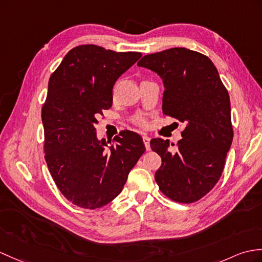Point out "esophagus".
Masks as SVG:
<instances>
[{
	"label": "esophagus",
	"mask_w": 262,
	"mask_h": 262,
	"mask_svg": "<svg viewBox=\"0 0 262 262\" xmlns=\"http://www.w3.org/2000/svg\"><path fill=\"white\" fill-rule=\"evenodd\" d=\"M149 137L148 136H143V142H144V145H145V148H146V150H149V148H150V146H149Z\"/></svg>",
	"instance_id": "1"
}]
</instances>
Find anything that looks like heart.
<instances>
[{
	"label": "heart",
	"instance_id": "heart-1",
	"mask_svg": "<svg viewBox=\"0 0 262 262\" xmlns=\"http://www.w3.org/2000/svg\"><path fill=\"white\" fill-rule=\"evenodd\" d=\"M132 121H133L134 125H136V126H138V127H145L146 125H147V123H146V119L143 118V117H141V116L134 117V118L132 119Z\"/></svg>",
	"mask_w": 262,
	"mask_h": 262
}]
</instances>
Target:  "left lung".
<instances>
[{"label": "left lung", "mask_w": 262, "mask_h": 262, "mask_svg": "<svg viewBox=\"0 0 262 262\" xmlns=\"http://www.w3.org/2000/svg\"><path fill=\"white\" fill-rule=\"evenodd\" d=\"M137 66L163 79V113L186 125L176 145L161 138L150 141L162 159L156 183L175 202H196L220 180L233 139L228 90L213 62L186 48L147 54Z\"/></svg>", "instance_id": "8db88e82"}]
</instances>
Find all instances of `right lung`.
Returning a JSON list of instances; mask_svg holds the SVG:
<instances>
[{
    "label": "right lung",
    "mask_w": 262,
    "mask_h": 262,
    "mask_svg": "<svg viewBox=\"0 0 262 262\" xmlns=\"http://www.w3.org/2000/svg\"><path fill=\"white\" fill-rule=\"evenodd\" d=\"M141 57L78 46L49 79L41 112L45 159L59 191L79 208L95 210L113 201L144 154L138 134L121 130L108 146L97 139L95 128L99 115L113 105L115 82Z\"/></svg>",
    "instance_id": "obj_1"
}]
</instances>
